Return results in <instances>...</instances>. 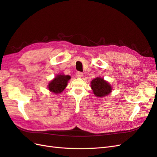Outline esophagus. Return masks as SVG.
Returning a JSON list of instances; mask_svg holds the SVG:
<instances>
[{
    "label": "esophagus",
    "mask_w": 157,
    "mask_h": 157,
    "mask_svg": "<svg viewBox=\"0 0 157 157\" xmlns=\"http://www.w3.org/2000/svg\"><path fill=\"white\" fill-rule=\"evenodd\" d=\"M76 75H77V77L78 78H82L83 77V74L81 72H79V71L77 72V73H76Z\"/></svg>",
    "instance_id": "obj_1"
}]
</instances>
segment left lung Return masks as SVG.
<instances>
[{"label": "left lung", "instance_id": "8db88e82", "mask_svg": "<svg viewBox=\"0 0 157 157\" xmlns=\"http://www.w3.org/2000/svg\"><path fill=\"white\" fill-rule=\"evenodd\" d=\"M91 88L96 97L103 98L111 92L112 87L108 82L102 78L97 77L91 82Z\"/></svg>", "mask_w": 157, "mask_h": 157}]
</instances>
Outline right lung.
<instances>
[{
	"instance_id": "right-lung-1",
	"label": "right lung",
	"mask_w": 157,
	"mask_h": 157,
	"mask_svg": "<svg viewBox=\"0 0 157 157\" xmlns=\"http://www.w3.org/2000/svg\"><path fill=\"white\" fill-rule=\"evenodd\" d=\"M71 77L69 75L59 74L50 82L48 88L51 92L58 94L62 92L67 86V83Z\"/></svg>"
}]
</instances>
